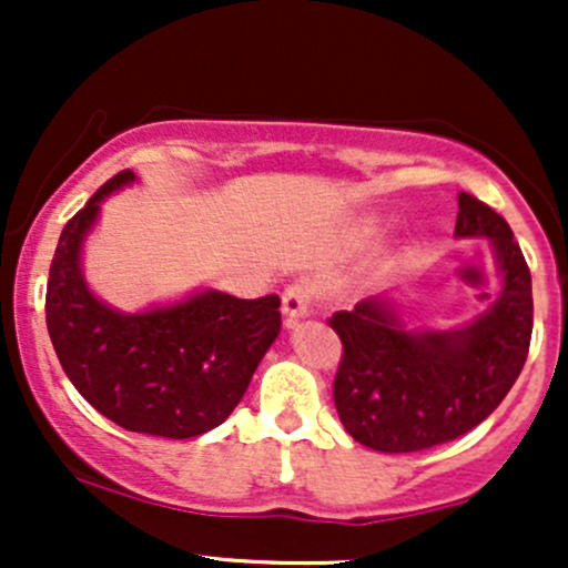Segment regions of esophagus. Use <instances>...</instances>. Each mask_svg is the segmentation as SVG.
Returning a JSON list of instances; mask_svg holds the SVG:
<instances>
[{
  "instance_id": "34e87169",
  "label": "esophagus",
  "mask_w": 568,
  "mask_h": 568,
  "mask_svg": "<svg viewBox=\"0 0 568 568\" xmlns=\"http://www.w3.org/2000/svg\"><path fill=\"white\" fill-rule=\"evenodd\" d=\"M310 306H312V288L306 285H291L283 293V315L288 317L291 323L302 321V317L310 315Z\"/></svg>"
}]
</instances>
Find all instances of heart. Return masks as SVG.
<instances>
[{"mask_svg":"<svg viewBox=\"0 0 568 568\" xmlns=\"http://www.w3.org/2000/svg\"><path fill=\"white\" fill-rule=\"evenodd\" d=\"M376 234H379V224H376V221H366V224L361 226V237L363 240H374Z\"/></svg>","mask_w":568,"mask_h":568,"instance_id":"heart-1","label":"heart"}]
</instances>
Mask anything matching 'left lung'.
I'll use <instances>...</instances> for the list:
<instances>
[{"mask_svg":"<svg viewBox=\"0 0 568 568\" xmlns=\"http://www.w3.org/2000/svg\"><path fill=\"white\" fill-rule=\"evenodd\" d=\"M456 240H488L499 293L456 328H410L389 293L336 312L344 344L334 403L347 433L384 454L440 446L470 433L505 400L529 355L531 272L507 221L459 192Z\"/></svg>","mask_w":568,"mask_h":568,"instance_id":"1","label":"left lung"}]
</instances>
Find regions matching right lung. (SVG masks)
I'll use <instances>...</instances> for the list:
<instances>
[{"mask_svg":"<svg viewBox=\"0 0 568 568\" xmlns=\"http://www.w3.org/2000/svg\"><path fill=\"white\" fill-rule=\"evenodd\" d=\"M116 173L63 226L50 264V342L77 393L130 433L197 438L243 400L266 349L280 334V298H234L200 288L184 298L122 312L84 280V240L109 194L135 184Z\"/></svg>","mask_w":568,"mask_h":568,"instance_id":"1","label":"right lung"}]
</instances>
